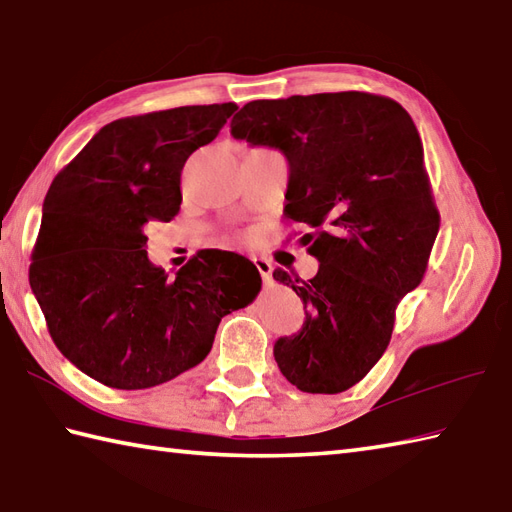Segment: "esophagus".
<instances>
[{"mask_svg":"<svg viewBox=\"0 0 512 512\" xmlns=\"http://www.w3.org/2000/svg\"><path fill=\"white\" fill-rule=\"evenodd\" d=\"M254 265L258 269L260 278H263V283H271V271H274V267H271V263L267 258H254Z\"/></svg>","mask_w":512,"mask_h":512,"instance_id":"esophagus-1","label":"esophagus"}]
</instances>
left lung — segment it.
<instances>
[{
	"instance_id": "1",
	"label": "left lung",
	"mask_w": 512,
	"mask_h": 512,
	"mask_svg": "<svg viewBox=\"0 0 512 512\" xmlns=\"http://www.w3.org/2000/svg\"><path fill=\"white\" fill-rule=\"evenodd\" d=\"M232 134L285 154V216L309 225L300 241L320 263L307 283L274 271L307 307L274 344L278 369L305 393L347 391L387 351L440 229L420 134L398 101L356 90L249 101Z\"/></svg>"
}]
</instances>
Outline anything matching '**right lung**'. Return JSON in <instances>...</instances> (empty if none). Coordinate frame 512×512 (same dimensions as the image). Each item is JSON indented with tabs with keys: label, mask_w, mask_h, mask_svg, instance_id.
Instances as JSON below:
<instances>
[{
	"label": "right lung",
	"mask_w": 512,
	"mask_h": 512,
	"mask_svg": "<svg viewBox=\"0 0 512 512\" xmlns=\"http://www.w3.org/2000/svg\"><path fill=\"white\" fill-rule=\"evenodd\" d=\"M236 103L117 119L61 170L44 201L28 280L52 342L112 389H150L203 362L218 322L247 307L260 274L232 252L196 254L168 278L145 229L181 207V172Z\"/></svg>",
	"instance_id": "right-lung-1"
}]
</instances>
